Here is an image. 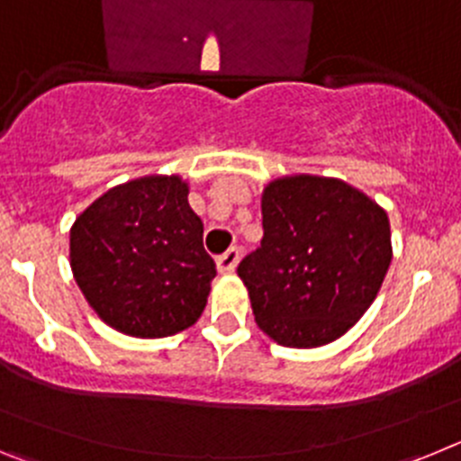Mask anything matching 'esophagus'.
Masks as SVG:
<instances>
[{"mask_svg": "<svg viewBox=\"0 0 461 461\" xmlns=\"http://www.w3.org/2000/svg\"><path fill=\"white\" fill-rule=\"evenodd\" d=\"M238 260H240V249L238 247H230V249L223 251V254L217 258L219 272H223V275H230V272L238 267Z\"/></svg>", "mask_w": 461, "mask_h": 461, "instance_id": "esophagus-1", "label": "esophagus"}]
</instances>
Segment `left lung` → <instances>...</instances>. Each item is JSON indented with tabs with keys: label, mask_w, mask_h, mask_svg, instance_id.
<instances>
[{
	"label": "left lung",
	"mask_w": 461,
	"mask_h": 461,
	"mask_svg": "<svg viewBox=\"0 0 461 461\" xmlns=\"http://www.w3.org/2000/svg\"><path fill=\"white\" fill-rule=\"evenodd\" d=\"M260 207V247L238 266L256 323L291 348L335 341L388 272V214L351 185L313 175L275 180Z\"/></svg>",
	"instance_id": "left-lung-1"
}]
</instances>
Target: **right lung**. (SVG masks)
Wrapping results in <instances>:
<instances>
[{"label": "right lung", "mask_w": 461, "mask_h": 461, "mask_svg": "<svg viewBox=\"0 0 461 461\" xmlns=\"http://www.w3.org/2000/svg\"><path fill=\"white\" fill-rule=\"evenodd\" d=\"M180 177L105 191L71 228V270L94 312L131 337H168L198 321L217 266Z\"/></svg>", "instance_id": "obj_1"}]
</instances>
